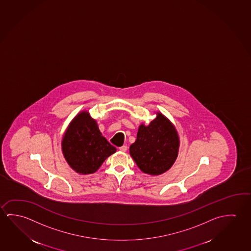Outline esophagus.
<instances>
[{
  "label": "esophagus",
  "mask_w": 251,
  "mask_h": 251,
  "mask_svg": "<svg viewBox=\"0 0 251 251\" xmlns=\"http://www.w3.org/2000/svg\"><path fill=\"white\" fill-rule=\"evenodd\" d=\"M127 147L126 145H124V146H122V147H120L119 150L121 151L125 152L127 151Z\"/></svg>",
  "instance_id": "34e87169"
}]
</instances>
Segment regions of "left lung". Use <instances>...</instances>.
I'll list each match as a JSON object with an SVG mask.
<instances>
[{"mask_svg": "<svg viewBox=\"0 0 251 251\" xmlns=\"http://www.w3.org/2000/svg\"><path fill=\"white\" fill-rule=\"evenodd\" d=\"M156 118L138 127L129 154L143 173L157 176L166 173L177 159L179 136L173 123L160 112Z\"/></svg>", "mask_w": 251, "mask_h": 251, "instance_id": "1", "label": "left lung"}]
</instances>
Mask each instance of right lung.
I'll list each match as a JSON object with an SVG mask.
<instances>
[{"mask_svg": "<svg viewBox=\"0 0 251 251\" xmlns=\"http://www.w3.org/2000/svg\"><path fill=\"white\" fill-rule=\"evenodd\" d=\"M62 152L71 168L87 175L98 171L103 162L116 151L100 131L97 122L83 110L72 120L63 135Z\"/></svg>", "mask_w": 251, "mask_h": 251, "instance_id": "obj_1", "label": "right lung"}]
</instances>
